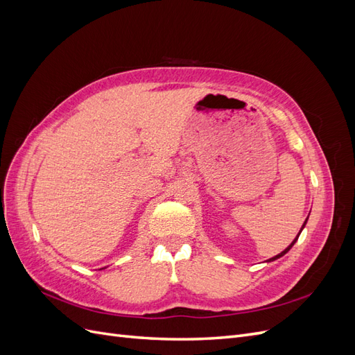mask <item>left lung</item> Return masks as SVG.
<instances>
[{
    "instance_id": "1",
    "label": "left lung",
    "mask_w": 355,
    "mask_h": 355,
    "mask_svg": "<svg viewBox=\"0 0 355 355\" xmlns=\"http://www.w3.org/2000/svg\"><path fill=\"white\" fill-rule=\"evenodd\" d=\"M305 223H306V220H305ZM305 223H304V227H305ZM304 227H302V228H304ZM300 231H302V230H300ZM299 234H300V232H299ZM297 239H299V235H297V237H296V239H295V241H293V243H292V244H290V245H288V247H287V249H286V250H284V252H282V253H280V254H277V256H274V257H272V259H270V261H275V259H278V257H282V256H283V254H286V253H287V252H288V250H290V249H292V245H293V244H295V243H296V240H297Z\"/></svg>"
}]
</instances>
